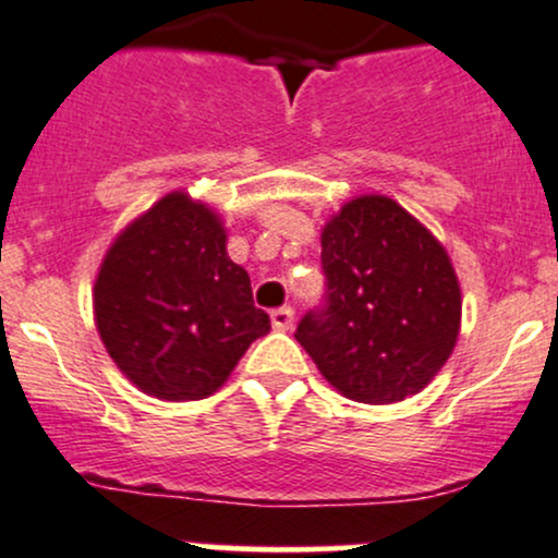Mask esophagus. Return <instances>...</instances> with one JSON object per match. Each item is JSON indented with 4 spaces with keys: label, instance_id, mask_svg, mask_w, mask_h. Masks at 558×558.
Returning a JSON list of instances; mask_svg holds the SVG:
<instances>
[{
    "label": "esophagus",
    "instance_id": "esophagus-1",
    "mask_svg": "<svg viewBox=\"0 0 558 558\" xmlns=\"http://www.w3.org/2000/svg\"><path fill=\"white\" fill-rule=\"evenodd\" d=\"M270 319H272V328L275 330H291V325H293V310L291 306H280V310H275L272 315H270Z\"/></svg>",
    "mask_w": 558,
    "mask_h": 558
}]
</instances>
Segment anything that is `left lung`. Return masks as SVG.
Instances as JSON below:
<instances>
[{
	"label": "left lung",
	"instance_id": "1",
	"mask_svg": "<svg viewBox=\"0 0 558 558\" xmlns=\"http://www.w3.org/2000/svg\"><path fill=\"white\" fill-rule=\"evenodd\" d=\"M328 304L296 341L345 399L396 403L430 386L462 330V288L446 246L399 202L364 194L325 222Z\"/></svg>",
	"mask_w": 558,
	"mask_h": 558
}]
</instances>
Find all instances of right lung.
<instances>
[{
  "mask_svg": "<svg viewBox=\"0 0 558 558\" xmlns=\"http://www.w3.org/2000/svg\"><path fill=\"white\" fill-rule=\"evenodd\" d=\"M94 323L120 373L159 401L213 396L270 330L248 272L228 257L222 217L185 191L114 235L94 280Z\"/></svg>",
  "mask_w": 558,
  "mask_h": 558,
  "instance_id": "obj_1",
  "label": "right lung"
}]
</instances>
